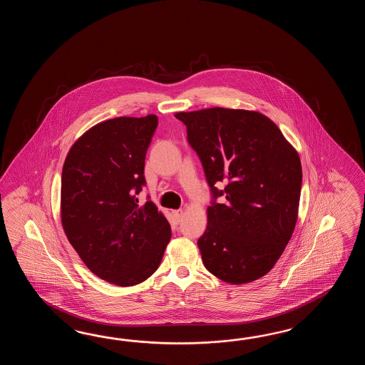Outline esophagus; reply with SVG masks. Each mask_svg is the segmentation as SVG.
Listing matches in <instances>:
<instances>
[{
	"label": "esophagus",
	"instance_id": "obj_1",
	"mask_svg": "<svg viewBox=\"0 0 365 365\" xmlns=\"http://www.w3.org/2000/svg\"><path fill=\"white\" fill-rule=\"evenodd\" d=\"M173 215H175V219H176V222L180 223V220L182 219L184 217V210H176V211H173Z\"/></svg>",
	"mask_w": 365,
	"mask_h": 365
}]
</instances>
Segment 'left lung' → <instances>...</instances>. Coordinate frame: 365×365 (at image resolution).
Returning <instances> with one entry per match:
<instances>
[{
	"instance_id": "1",
	"label": "left lung",
	"mask_w": 365,
	"mask_h": 365,
	"mask_svg": "<svg viewBox=\"0 0 365 365\" xmlns=\"http://www.w3.org/2000/svg\"><path fill=\"white\" fill-rule=\"evenodd\" d=\"M175 116L186 125L212 193L197 242L205 267L231 284L264 277L295 230L303 180L297 151L255 110L215 107Z\"/></svg>"
}]
</instances>
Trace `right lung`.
<instances>
[{"label": "right lung", "mask_w": 365, "mask_h": 365, "mask_svg": "<svg viewBox=\"0 0 365 365\" xmlns=\"http://www.w3.org/2000/svg\"><path fill=\"white\" fill-rule=\"evenodd\" d=\"M156 126L155 115L103 121L71 146L62 168L65 235L95 275L120 287L150 278L171 240L155 203L137 198Z\"/></svg>", "instance_id": "right-lung-1"}]
</instances>
